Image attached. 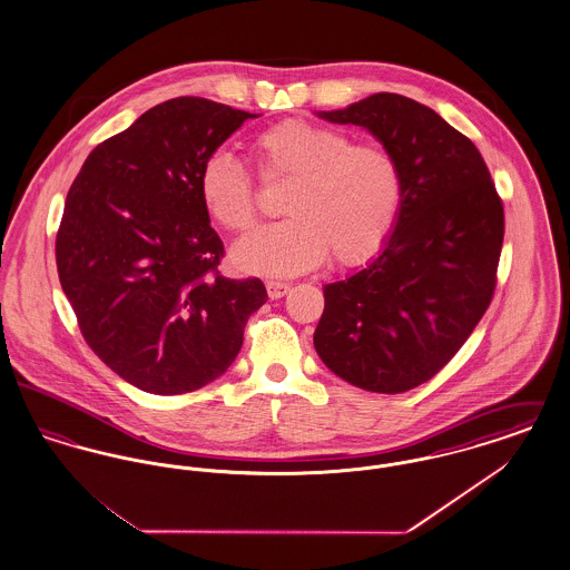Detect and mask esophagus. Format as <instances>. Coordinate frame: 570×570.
<instances>
[{
  "label": "esophagus",
  "instance_id": "1",
  "mask_svg": "<svg viewBox=\"0 0 570 570\" xmlns=\"http://www.w3.org/2000/svg\"><path fill=\"white\" fill-rule=\"evenodd\" d=\"M291 291V284L286 282H267V295L272 298H282Z\"/></svg>",
  "mask_w": 570,
  "mask_h": 570
}]
</instances>
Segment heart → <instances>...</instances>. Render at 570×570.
Returning a JSON list of instances; mask_svg holds the SVG:
<instances>
[{
    "instance_id": "heart-1",
    "label": "heart",
    "mask_w": 570,
    "mask_h": 570,
    "mask_svg": "<svg viewBox=\"0 0 570 570\" xmlns=\"http://www.w3.org/2000/svg\"><path fill=\"white\" fill-rule=\"evenodd\" d=\"M265 184L291 181L282 214L233 249L244 273L291 277L316 269L331 252L344 267L370 261L393 233L404 203V173L379 142H353L344 130L307 119H284L252 142ZM207 214L244 235L258 219L256 191L244 166L214 154L198 175Z\"/></svg>"
}]
</instances>
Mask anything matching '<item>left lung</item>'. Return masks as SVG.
I'll return each instance as SVG.
<instances>
[{"label":"left lung","mask_w":570,"mask_h":570,"mask_svg":"<svg viewBox=\"0 0 570 570\" xmlns=\"http://www.w3.org/2000/svg\"><path fill=\"white\" fill-rule=\"evenodd\" d=\"M318 117L361 126L391 149L404 203L379 256L326 284L314 346L354 386L404 393L434 379L488 312L504 207L474 142L416 100L374 94Z\"/></svg>","instance_id":"left-lung-1"}]
</instances>
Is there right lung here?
Here are the masks:
<instances>
[{
  "mask_svg": "<svg viewBox=\"0 0 570 570\" xmlns=\"http://www.w3.org/2000/svg\"><path fill=\"white\" fill-rule=\"evenodd\" d=\"M258 117L207 98H173L100 142L66 196L55 258L89 348L156 395L219 379L267 301L258 277L217 272L224 244L198 175L217 147Z\"/></svg>",
  "mask_w": 570,
  "mask_h": 570,
  "instance_id": "right-lung-1",
  "label": "right lung"
}]
</instances>
